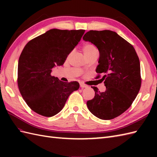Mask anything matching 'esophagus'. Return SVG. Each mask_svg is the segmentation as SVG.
<instances>
[{"mask_svg": "<svg viewBox=\"0 0 157 157\" xmlns=\"http://www.w3.org/2000/svg\"><path fill=\"white\" fill-rule=\"evenodd\" d=\"M80 87L82 88H88V86L86 85V84H83V83H81V84H80Z\"/></svg>", "mask_w": 157, "mask_h": 157, "instance_id": "obj_1", "label": "esophagus"}]
</instances>
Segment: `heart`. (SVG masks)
I'll return each mask as SVG.
<instances>
[{
	"mask_svg": "<svg viewBox=\"0 0 157 157\" xmlns=\"http://www.w3.org/2000/svg\"><path fill=\"white\" fill-rule=\"evenodd\" d=\"M83 49H84L85 55H88L90 53H92L93 52L98 51L97 48H96L94 45L90 44V43H86V44H85L84 47H83Z\"/></svg>",
	"mask_w": 157,
	"mask_h": 157,
	"instance_id": "b5f03b06",
	"label": "heart"
}]
</instances>
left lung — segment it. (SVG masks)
<instances>
[{"instance_id":"obj_1","label":"left lung","mask_w":157,"mask_h":157,"mask_svg":"<svg viewBox=\"0 0 157 157\" xmlns=\"http://www.w3.org/2000/svg\"><path fill=\"white\" fill-rule=\"evenodd\" d=\"M94 44L99 51L96 72L105 75V92H95L94 98L87 101L93 115L101 119H113L129 108L141 87L140 63L131 44L111 30H90L83 37ZM98 76H100L98 75Z\"/></svg>"}]
</instances>
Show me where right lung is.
I'll return each mask as SVG.
<instances>
[{
    "label": "right lung",
    "mask_w": 157,
    "mask_h": 157,
    "mask_svg": "<svg viewBox=\"0 0 157 157\" xmlns=\"http://www.w3.org/2000/svg\"><path fill=\"white\" fill-rule=\"evenodd\" d=\"M84 32L52 29L25 46L19 59L17 84L33 111L48 117L54 116L64 107L69 96L79 89L78 82H62L52 76L51 71L56 65H63Z\"/></svg>",
    "instance_id": "1"
}]
</instances>
